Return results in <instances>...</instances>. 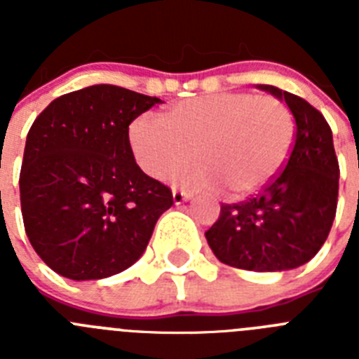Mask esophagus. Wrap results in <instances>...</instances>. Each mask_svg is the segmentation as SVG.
<instances>
[{
	"label": "esophagus",
	"mask_w": 359,
	"mask_h": 359,
	"mask_svg": "<svg viewBox=\"0 0 359 359\" xmlns=\"http://www.w3.org/2000/svg\"><path fill=\"white\" fill-rule=\"evenodd\" d=\"M172 199H174V203H176V205H182L183 201H189L190 194H189V192H185V190L174 189L172 190Z\"/></svg>",
	"instance_id": "esophagus-1"
}]
</instances>
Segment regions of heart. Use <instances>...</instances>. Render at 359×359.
Masks as SVG:
<instances>
[{
    "label": "heart",
    "instance_id": "obj_1",
    "mask_svg": "<svg viewBox=\"0 0 359 359\" xmlns=\"http://www.w3.org/2000/svg\"><path fill=\"white\" fill-rule=\"evenodd\" d=\"M129 144L140 169L152 177L170 174L189 190L223 187L243 198L268 185L284 167L293 145V118L277 97L215 93L174 104L165 118L136 116Z\"/></svg>",
    "mask_w": 359,
    "mask_h": 359
}]
</instances>
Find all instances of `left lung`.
Segmentation results:
<instances>
[{"instance_id": "obj_1", "label": "left lung", "mask_w": 359, "mask_h": 359, "mask_svg": "<svg viewBox=\"0 0 359 359\" xmlns=\"http://www.w3.org/2000/svg\"><path fill=\"white\" fill-rule=\"evenodd\" d=\"M284 100L297 123L284 169L264 189L221 214L205 231L219 261L248 271H284L309 262L331 231L338 205L340 165L332 131L316 107L275 86L259 84Z\"/></svg>"}]
</instances>
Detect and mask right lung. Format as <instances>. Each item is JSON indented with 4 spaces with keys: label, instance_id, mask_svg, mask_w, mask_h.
<instances>
[{
    "label": "right lung",
    "instance_id": "add662e5",
    "mask_svg": "<svg viewBox=\"0 0 359 359\" xmlns=\"http://www.w3.org/2000/svg\"><path fill=\"white\" fill-rule=\"evenodd\" d=\"M161 100L111 84L55 98L32 123L19 174L32 248L72 280L135 264L172 192L136 165L129 123Z\"/></svg>",
    "mask_w": 359,
    "mask_h": 359
}]
</instances>
